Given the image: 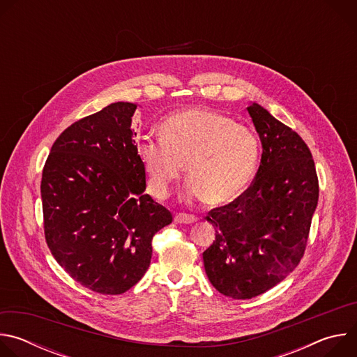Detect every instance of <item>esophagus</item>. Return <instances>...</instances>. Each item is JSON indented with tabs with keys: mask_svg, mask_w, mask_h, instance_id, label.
Wrapping results in <instances>:
<instances>
[{
	"mask_svg": "<svg viewBox=\"0 0 357 357\" xmlns=\"http://www.w3.org/2000/svg\"><path fill=\"white\" fill-rule=\"evenodd\" d=\"M196 220H197V218L193 216V215H188V213H176L175 215V222L176 223L189 225V223H195Z\"/></svg>",
	"mask_w": 357,
	"mask_h": 357,
	"instance_id": "1",
	"label": "esophagus"
}]
</instances>
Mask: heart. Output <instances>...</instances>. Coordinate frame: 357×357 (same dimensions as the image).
Listing matches in <instances>:
<instances>
[{
    "mask_svg": "<svg viewBox=\"0 0 357 357\" xmlns=\"http://www.w3.org/2000/svg\"><path fill=\"white\" fill-rule=\"evenodd\" d=\"M259 154V139L248 127L202 109L167 117L160 126V139L148 138L138 145L152 195L167 197L185 165L190 176L186 196L208 197L212 205H226L247 189L256 174Z\"/></svg>",
    "mask_w": 357,
    "mask_h": 357,
    "instance_id": "1",
    "label": "heart"
}]
</instances>
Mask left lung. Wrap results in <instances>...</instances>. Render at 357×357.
Listing matches in <instances>:
<instances>
[{
	"instance_id": "left-lung-1",
	"label": "left lung",
	"mask_w": 357,
	"mask_h": 357,
	"mask_svg": "<svg viewBox=\"0 0 357 357\" xmlns=\"http://www.w3.org/2000/svg\"><path fill=\"white\" fill-rule=\"evenodd\" d=\"M247 112L261 139V162L244 193L208 213L216 240L203 251L209 281L234 299L261 295L294 271L319 197L308 145L260 105Z\"/></svg>"
}]
</instances>
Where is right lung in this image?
Returning a JSON list of instances; mask_svg holds the SVG:
<instances>
[{
  "mask_svg": "<svg viewBox=\"0 0 357 357\" xmlns=\"http://www.w3.org/2000/svg\"><path fill=\"white\" fill-rule=\"evenodd\" d=\"M134 103H113L68 127L40 181L47 247L83 287L119 295L149 267L152 237L172 215L145 190L131 128Z\"/></svg>",
  "mask_w": 357,
  "mask_h": 357,
  "instance_id": "1",
  "label": "right lung"
}]
</instances>
